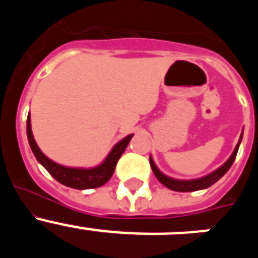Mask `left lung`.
<instances>
[{
  "instance_id": "left-lung-1",
  "label": "left lung",
  "mask_w": 258,
  "mask_h": 258,
  "mask_svg": "<svg viewBox=\"0 0 258 258\" xmlns=\"http://www.w3.org/2000/svg\"><path fill=\"white\" fill-rule=\"evenodd\" d=\"M241 140H243V132L240 134V138L238 141V145L235 146V150L232 151V154L230 155V157L227 159L220 168H217L216 170H213L209 174L204 175V177H200V178L195 179H177L172 178L169 175L164 174L159 168L155 164L154 159L150 155V164H151V169L154 172V174L156 175V178L161 182V183L165 186V187L170 188L173 191H179V192H191V191H198V190H204V188L211 187L212 184H214L220 178H222L223 175L226 174L227 170L230 169V166L232 165L234 160H235L236 154H238L239 146H240Z\"/></svg>"
}]
</instances>
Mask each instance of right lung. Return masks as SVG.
<instances>
[{"instance_id": "1", "label": "right lung", "mask_w": 258, "mask_h": 258, "mask_svg": "<svg viewBox=\"0 0 258 258\" xmlns=\"http://www.w3.org/2000/svg\"><path fill=\"white\" fill-rule=\"evenodd\" d=\"M134 134L124 137L121 141H118L113 146L108 155L103 161L98 165L92 166V168H79V166H66L61 164L52 161L51 159L46 156L44 152L41 151L35 141V137L32 133L31 126V115L28 113L27 117V138H28L31 150L37 159L38 163L44 166L45 169L59 182V183L68 186V187L77 188V190H88V188H95L103 186L108 179L112 177L115 172L116 164L118 159L124 154L125 149L127 147L131 140Z\"/></svg>"}]
</instances>
